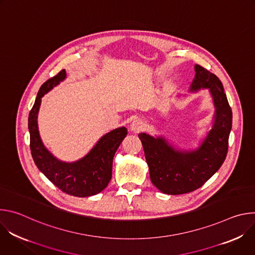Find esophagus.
<instances>
[{
	"label": "esophagus",
	"instance_id": "obj_1",
	"mask_svg": "<svg viewBox=\"0 0 255 255\" xmlns=\"http://www.w3.org/2000/svg\"><path fill=\"white\" fill-rule=\"evenodd\" d=\"M144 129V124L141 120L139 119H135L133 120V122L130 125V130L134 133H139L140 131H142Z\"/></svg>",
	"mask_w": 255,
	"mask_h": 255
}]
</instances>
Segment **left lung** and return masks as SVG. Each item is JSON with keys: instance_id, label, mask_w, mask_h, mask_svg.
I'll return each instance as SVG.
<instances>
[{"instance_id": "obj_1", "label": "left lung", "mask_w": 255, "mask_h": 255, "mask_svg": "<svg viewBox=\"0 0 255 255\" xmlns=\"http://www.w3.org/2000/svg\"><path fill=\"white\" fill-rule=\"evenodd\" d=\"M191 91L210 89L216 114L213 128L195 151L175 150L162 138L140 133L152 184L163 194L181 195L201 188L223 164L228 152L232 110L216 75L196 64Z\"/></svg>"}]
</instances>
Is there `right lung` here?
<instances>
[{"label":"right lung","instance_id":"right-lung-1","mask_svg":"<svg viewBox=\"0 0 255 255\" xmlns=\"http://www.w3.org/2000/svg\"><path fill=\"white\" fill-rule=\"evenodd\" d=\"M65 70L47 80L40 88L28 118L30 149L38 169L63 193L75 197H90L102 192L112 177L113 157L119 145L127 135V129L121 127L104 135L95 147L82 159L66 163L56 159L40 139L37 115L41 98L65 79Z\"/></svg>","mask_w":255,"mask_h":255}]
</instances>
